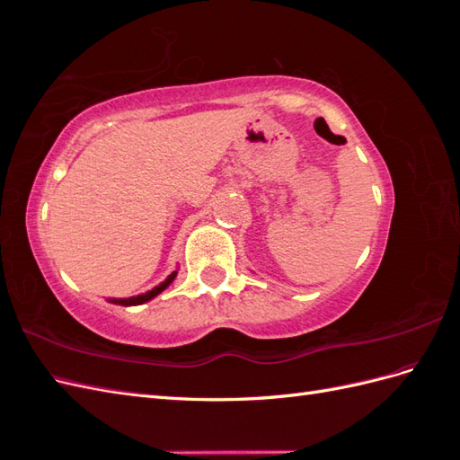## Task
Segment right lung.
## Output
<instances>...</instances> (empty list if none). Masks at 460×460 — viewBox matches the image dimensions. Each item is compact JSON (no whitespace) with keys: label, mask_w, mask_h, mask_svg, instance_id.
<instances>
[{"label":"right lung","mask_w":460,"mask_h":460,"mask_svg":"<svg viewBox=\"0 0 460 460\" xmlns=\"http://www.w3.org/2000/svg\"><path fill=\"white\" fill-rule=\"evenodd\" d=\"M174 278H176V272H172L169 278H166V280H164L163 284H159L157 288H153L151 291H147V294L137 296V297H128V299H119V301H115V303H120V305H140V303H146V301L153 299L155 296H159L164 288H169V284L174 280Z\"/></svg>","instance_id":"add662e5"}]
</instances>
